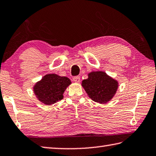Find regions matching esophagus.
<instances>
[{
    "label": "esophagus",
    "instance_id": "34e87169",
    "mask_svg": "<svg viewBox=\"0 0 156 156\" xmlns=\"http://www.w3.org/2000/svg\"><path fill=\"white\" fill-rule=\"evenodd\" d=\"M73 81L76 82V83H79V82H80V77H79V76H77V77H74L73 78Z\"/></svg>",
    "mask_w": 156,
    "mask_h": 156
}]
</instances>
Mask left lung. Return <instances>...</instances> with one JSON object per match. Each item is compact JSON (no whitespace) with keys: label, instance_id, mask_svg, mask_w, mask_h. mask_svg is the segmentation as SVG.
<instances>
[{"label":"left lung","instance_id":"left-lung-1","mask_svg":"<svg viewBox=\"0 0 156 156\" xmlns=\"http://www.w3.org/2000/svg\"><path fill=\"white\" fill-rule=\"evenodd\" d=\"M118 85V81L103 71L88 73V78L81 83L88 96L92 101L101 104L107 103L113 98Z\"/></svg>","mask_w":156,"mask_h":156}]
</instances>
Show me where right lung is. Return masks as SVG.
Here are the masks:
<instances>
[{"instance_id": "right-lung-1", "label": "right lung", "mask_w": 156, "mask_h": 156, "mask_svg": "<svg viewBox=\"0 0 156 156\" xmlns=\"http://www.w3.org/2000/svg\"><path fill=\"white\" fill-rule=\"evenodd\" d=\"M71 81L66 77L47 74L33 87L35 96L42 103L51 105L64 98L63 94Z\"/></svg>"}]
</instances>
